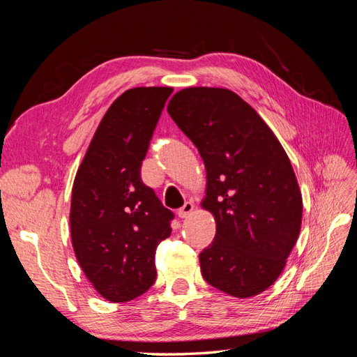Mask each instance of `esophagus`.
<instances>
[{"instance_id":"esophagus-1","label":"esophagus","mask_w":357,"mask_h":357,"mask_svg":"<svg viewBox=\"0 0 357 357\" xmlns=\"http://www.w3.org/2000/svg\"><path fill=\"white\" fill-rule=\"evenodd\" d=\"M192 210H193V204H192L190 201H186V202H185V205H183V207H181V208H178V211H177L178 218H181V219L188 218V215L192 213Z\"/></svg>"}]
</instances>
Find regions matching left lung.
Wrapping results in <instances>:
<instances>
[{"label": "left lung", "mask_w": 357, "mask_h": 357, "mask_svg": "<svg viewBox=\"0 0 357 357\" xmlns=\"http://www.w3.org/2000/svg\"><path fill=\"white\" fill-rule=\"evenodd\" d=\"M168 113L207 169L202 207L215 236L199 253L205 282L235 298L271 286L301 231L302 197L277 137L238 95L220 88L177 92Z\"/></svg>", "instance_id": "8db88e82"}]
</instances>
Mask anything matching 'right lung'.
<instances>
[{
	"label": "right lung",
	"mask_w": 357,
	"mask_h": 357,
	"mask_svg": "<svg viewBox=\"0 0 357 357\" xmlns=\"http://www.w3.org/2000/svg\"><path fill=\"white\" fill-rule=\"evenodd\" d=\"M171 88H134L110 105L75 174L70 228L96 291L126 302L156 280L155 255L174 213L142 180V164Z\"/></svg>",
	"instance_id": "add662e5"
}]
</instances>
